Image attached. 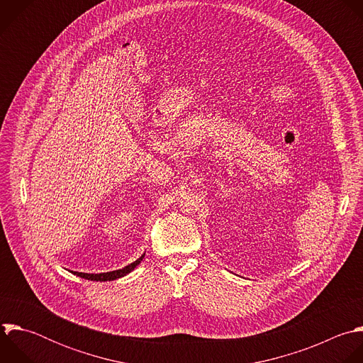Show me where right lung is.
I'll return each instance as SVG.
<instances>
[{
    "instance_id": "right-lung-1",
    "label": "right lung",
    "mask_w": 363,
    "mask_h": 363,
    "mask_svg": "<svg viewBox=\"0 0 363 363\" xmlns=\"http://www.w3.org/2000/svg\"><path fill=\"white\" fill-rule=\"evenodd\" d=\"M146 255V253H144ZM144 255H141L135 262L118 269V270H113V272H104V273H83V272H71L74 273L76 276H80L83 279H87V280H94V281H110V280H116V279H120L125 274H128L130 272H133L143 260Z\"/></svg>"
}]
</instances>
